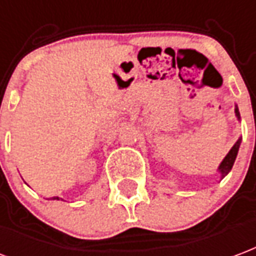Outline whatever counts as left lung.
<instances>
[{"mask_svg": "<svg viewBox=\"0 0 256 256\" xmlns=\"http://www.w3.org/2000/svg\"><path fill=\"white\" fill-rule=\"evenodd\" d=\"M234 114H236V118L238 120H240V112H239V107L238 106H234ZM240 144H242V137H239V140L234 142V145L230 148V150L228 152V154L224 157V160L221 162V164L217 168V172L220 174V178L221 179H224L225 176L228 175L230 170H232V166L234 164V160H236V156H238V152H239V148Z\"/></svg>", "mask_w": 256, "mask_h": 256, "instance_id": "left-lung-1", "label": "left lung"}]
</instances>
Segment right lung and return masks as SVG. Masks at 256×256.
Listing matches in <instances>:
<instances>
[{"mask_svg":"<svg viewBox=\"0 0 256 256\" xmlns=\"http://www.w3.org/2000/svg\"><path fill=\"white\" fill-rule=\"evenodd\" d=\"M51 200H60V196H52Z\"/></svg>","mask_w":256,"mask_h":256,"instance_id":"right-lung-1","label":"right lung"}]
</instances>
